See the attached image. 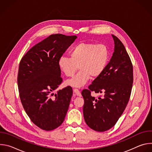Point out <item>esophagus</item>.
<instances>
[{
    "label": "esophagus",
    "instance_id": "1",
    "mask_svg": "<svg viewBox=\"0 0 152 152\" xmlns=\"http://www.w3.org/2000/svg\"><path fill=\"white\" fill-rule=\"evenodd\" d=\"M73 92H74L77 96H79V97L81 96L80 92V91H79L78 89H76V88L73 89Z\"/></svg>",
    "mask_w": 152,
    "mask_h": 152
}]
</instances>
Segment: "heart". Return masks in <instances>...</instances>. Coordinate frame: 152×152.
Instances as JSON below:
<instances>
[{"label":"heart","instance_id":"1","mask_svg":"<svg viewBox=\"0 0 152 152\" xmlns=\"http://www.w3.org/2000/svg\"><path fill=\"white\" fill-rule=\"evenodd\" d=\"M110 50L104 44L80 42L74 46L70 56H62L58 60L60 70L67 77H72L79 68L80 71L66 84L73 87L84 86L91 77L97 78L105 70L110 59Z\"/></svg>","mask_w":152,"mask_h":152}]
</instances>
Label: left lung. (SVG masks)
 Segmentation results:
<instances>
[{"label":"left lung","instance_id":"obj_1","mask_svg":"<svg viewBox=\"0 0 152 152\" xmlns=\"http://www.w3.org/2000/svg\"><path fill=\"white\" fill-rule=\"evenodd\" d=\"M114 52L103 73L96 78L88 89H84L83 113L91 129L104 132L112 128L122 115L131 94L134 81L133 66L121 41L113 35ZM91 91L103 93L97 99Z\"/></svg>","mask_w":152,"mask_h":152}]
</instances>
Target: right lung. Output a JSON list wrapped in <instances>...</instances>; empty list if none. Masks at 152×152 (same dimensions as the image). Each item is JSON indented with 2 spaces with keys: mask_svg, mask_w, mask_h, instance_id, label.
Listing matches in <instances>:
<instances>
[{
  "mask_svg": "<svg viewBox=\"0 0 152 152\" xmlns=\"http://www.w3.org/2000/svg\"><path fill=\"white\" fill-rule=\"evenodd\" d=\"M76 35H50L32 47L21 58L17 83L20 100L31 120L45 131L64 121L73 94L70 86L53 91L62 83L58 60L74 42Z\"/></svg>",
  "mask_w": 152,
  "mask_h": 152,
  "instance_id": "right-lung-1",
  "label": "right lung"
}]
</instances>
